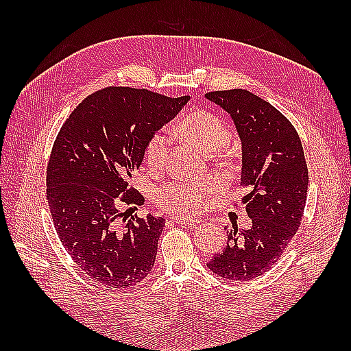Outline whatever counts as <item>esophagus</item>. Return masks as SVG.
Returning a JSON list of instances; mask_svg holds the SVG:
<instances>
[{
    "instance_id": "1",
    "label": "esophagus",
    "mask_w": 351,
    "mask_h": 351,
    "mask_svg": "<svg viewBox=\"0 0 351 351\" xmlns=\"http://www.w3.org/2000/svg\"><path fill=\"white\" fill-rule=\"evenodd\" d=\"M173 221L176 225H185V226H196L197 225V220H182V219H173Z\"/></svg>"
}]
</instances>
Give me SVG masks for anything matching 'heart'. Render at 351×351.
<instances>
[{
	"mask_svg": "<svg viewBox=\"0 0 351 351\" xmlns=\"http://www.w3.org/2000/svg\"><path fill=\"white\" fill-rule=\"evenodd\" d=\"M178 132L202 154L220 151L232 137L229 125L219 114L208 110L195 111L182 119ZM169 145V137L162 131H156L147 138L143 149V160L149 170L160 171L166 166ZM220 161L223 166H229L230 155L228 152L223 154ZM215 185L217 184L211 178H193L187 181L169 182L155 191L154 200L162 211L175 217L190 219L204 211L208 199L215 191Z\"/></svg>",
	"mask_w": 351,
	"mask_h": 351,
	"instance_id": "heart-1",
	"label": "heart"
}]
</instances>
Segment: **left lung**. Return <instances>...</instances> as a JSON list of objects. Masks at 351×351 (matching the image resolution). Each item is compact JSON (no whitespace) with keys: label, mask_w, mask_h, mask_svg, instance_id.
Wrapping results in <instances>:
<instances>
[{"label":"left lung","mask_w":351,"mask_h":351,"mask_svg":"<svg viewBox=\"0 0 351 351\" xmlns=\"http://www.w3.org/2000/svg\"><path fill=\"white\" fill-rule=\"evenodd\" d=\"M232 116L243 141L241 199L250 229L228 230L208 268L230 280H252L278 263L299 230L308 196V166L295 128L271 104L244 88L208 92ZM238 206V204H235Z\"/></svg>","instance_id":"obj_1"}]
</instances>
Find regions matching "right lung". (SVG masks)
Masks as SVG:
<instances>
[{
    "label": "right lung",
    "instance_id": "1",
    "mask_svg": "<svg viewBox=\"0 0 351 351\" xmlns=\"http://www.w3.org/2000/svg\"><path fill=\"white\" fill-rule=\"evenodd\" d=\"M189 99L110 86L81 101L57 134L47 166L52 221L69 256L101 285L130 288L152 270L166 220H126L145 204L131 175L147 138Z\"/></svg>",
    "mask_w": 351,
    "mask_h": 351
}]
</instances>
